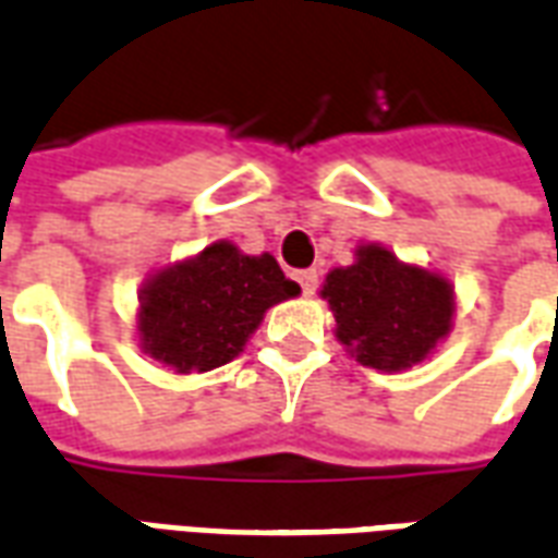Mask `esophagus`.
I'll list each match as a JSON object with an SVG mask.
<instances>
[{
    "label": "esophagus",
    "instance_id": "obj_1",
    "mask_svg": "<svg viewBox=\"0 0 558 558\" xmlns=\"http://www.w3.org/2000/svg\"><path fill=\"white\" fill-rule=\"evenodd\" d=\"M295 280L302 283V292L304 295H314L316 287H319V275H316V268H304L295 275Z\"/></svg>",
    "mask_w": 558,
    "mask_h": 558
}]
</instances>
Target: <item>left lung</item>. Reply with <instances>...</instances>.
Listing matches in <instances>:
<instances>
[{
	"label": "left lung",
	"instance_id": "obj_1",
	"mask_svg": "<svg viewBox=\"0 0 558 558\" xmlns=\"http://www.w3.org/2000/svg\"><path fill=\"white\" fill-rule=\"evenodd\" d=\"M319 295L343 350L379 374L427 362L454 328V283L436 268L403 263L386 244H359L352 266L331 268Z\"/></svg>",
	"mask_w": 558,
	"mask_h": 558
}]
</instances>
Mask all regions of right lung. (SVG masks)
<instances>
[{
	"mask_svg": "<svg viewBox=\"0 0 558 558\" xmlns=\"http://www.w3.org/2000/svg\"><path fill=\"white\" fill-rule=\"evenodd\" d=\"M299 292L271 254H244L218 239L148 275L137 304L140 350L175 374H206L239 359L268 307Z\"/></svg>",
	"mask_w": 558,
	"mask_h": 558,
	"instance_id": "right-lung-1",
	"label": "right lung"
}]
</instances>
